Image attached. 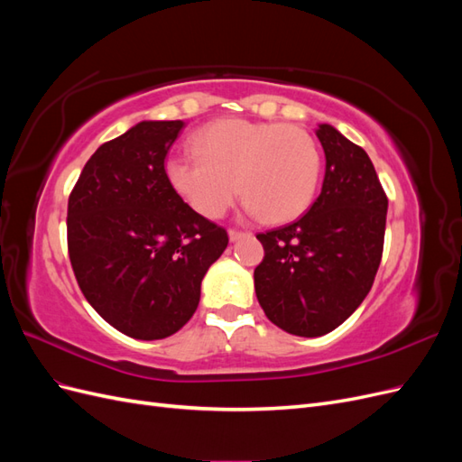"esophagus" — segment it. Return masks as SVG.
Wrapping results in <instances>:
<instances>
[{"instance_id": "34e87169", "label": "esophagus", "mask_w": 462, "mask_h": 462, "mask_svg": "<svg viewBox=\"0 0 462 462\" xmlns=\"http://www.w3.org/2000/svg\"><path fill=\"white\" fill-rule=\"evenodd\" d=\"M246 233L245 231H239V229H229V239L235 243V241H239V239H243Z\"/></svg>"}]
</instances>
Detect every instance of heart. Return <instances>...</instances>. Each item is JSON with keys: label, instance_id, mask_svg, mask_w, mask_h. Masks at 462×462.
Returning a JSON list of instances; mask_svg holds the SVG:
<instances>
[{"label": "heart", "instance_id": "b5f03b06", "mask_svg": "<svg viewBox=\"0 0 462 462\" xmlns=\"http://www.w3.org/2000/svg\"><path fill=\"white\" fill-rule=\"evenodd\" d=\"M197 153L165 162V177L194 212L217 219L239 197L268 223L302 216L314 200L321 158L314 138L295 125L219 119L192 138Z\"/></svg>", "mask_w": 462, "mask_h": 462}]
</instances>
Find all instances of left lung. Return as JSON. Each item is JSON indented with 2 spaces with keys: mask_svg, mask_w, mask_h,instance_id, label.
<instances>
[{
  "mask_svg": "<svg viewBox=\"0 0 462 462\" xmlns=\"http://www.w3.org/2000/svg\"><path fill=\"white\" fill-rule=\"evenodd\" d=\"M316 136L326 153L319 197L300 219L256 235L263 246L254 270L258 302L277 328L300 337L339 328L366 299L387 217L368 153L326 123Z\"/></svg>",
  "mask_w": 462,
  "mask_h": 462,
  "instance_id": "left-lung-1",
  "label": "left lung"
}]
</instances>
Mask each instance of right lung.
I'll return each instance as SVG.
<instances>
[{
    "label": "right lung",
    "instance_id": "right-lung-1",
    "mask_svg": "<svg viewBox=\"0 0 462 462\" xmlns=\"http://www.w3.org/2000/svg\"><path fill=\"white\" fill-rule=\"evenodd\" d=\"M183 121H141L87 162L67 206L77 283L109 326L134 339L170 337L192 318L227 231L183 202L165 156Z\"/></svg>",
    "mask_w": 462,
    "mask_h": 462
}]
</instances>
